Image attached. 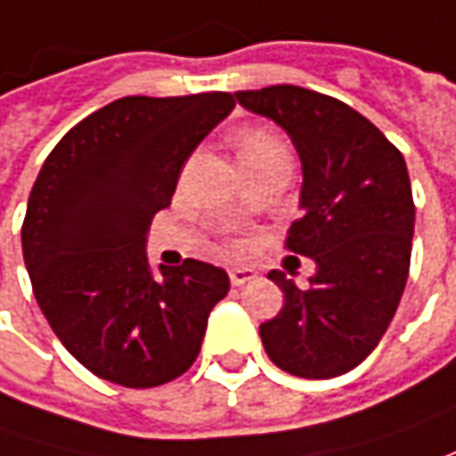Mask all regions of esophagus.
<instances>
[{"label": "esophagus", "instance_id": "obj_1", "mask_svg": "<svg viewBox=\"0 0 456 456\" xmlns=\"http://www.w3.org/2000/svg\"><path fill=\"white\" fill-rule=\"evenodd\" d=\"M255 277H257V273L249 270V267H234V270H229V280H232L234 288H242L247 282H252Z\"/></svg>", "mask_w": 456, "mask_h": 456}]
</instances>
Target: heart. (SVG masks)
Returning a JSON list of instances; mask_svg holds the SVG:
<instances>
[{"mask_svg":"<svg viewBox=\"0 0 456 456\" xmlns=\"http://www.w3.org/2000/svg\"><path fill=\"white\" fill-rule=\"evenodd\" d=\"M237 149H240V161L249 159H262V156H273V153H285L282 141L267 128H247L237 138Z\"/></svg>","mask_w":456,"mask_h":456,"instance_id":"b5f03b06","label":"heart"}]
</instances>
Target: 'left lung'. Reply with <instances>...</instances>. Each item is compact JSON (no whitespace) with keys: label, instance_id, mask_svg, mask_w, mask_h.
<instances>
[{"label":"left lung","instance_id":"left-lung-1","mask_svg":"<svg viewBox=\"0 0 456 456\" xmlns=\"http://www.w3.org/2000/svg\"><path fill=\"white\" fill-rule=\"evenodd\" d=\"M247 110L273 118L303 161L305 214L285 247L313 257L307 288L270 280L285 305L259 325L270 361L300 379H333L379 346L409 277L414 199L401 151L351 105L297 86L240 90Z\"/></svg>","mask_w":456,"mask_h":456}]
</instances>
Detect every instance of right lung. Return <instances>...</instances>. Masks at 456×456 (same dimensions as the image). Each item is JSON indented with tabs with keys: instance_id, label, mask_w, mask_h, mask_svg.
I'll return each instance as SVG.
<instances>
[{
	"instance_id": "add662e5",
	"label": "right lung",
	"mask_w": 456,
	"mask_h": 456,
	"mask_svg": "<svg viewBox=\"0 0 456 456\" xmlns=\"http://www.w3.org/2000/svg\"><path fill=\"white\" fill-rule=\"evenodd\" d=\"M232 108V93L108 102L62 135L32 186L22 224L32 292L62 346L110 384L153 388L186 373L229 292L209 262L153 267L146 234Z\"/></svg>"
}]
</instances>
